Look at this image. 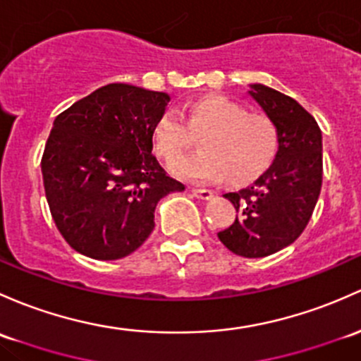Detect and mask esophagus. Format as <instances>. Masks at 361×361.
Here are the masks:
<instances>
[{
    "label": "esophagus",
    "mask_w": 361,
    "mask_h": 361,
    "mask_svg": "<svg viewBox=\"0 0 361 361\" xmlns=\"http://www.w3.org/2000/svg\"><path fill=\"white\" fill-rule=\"evenodd\" d=\"M192 193L197 197V199H202V200L212 199V192L207 190V188H192Z\"/></svg>",
    "instance_id": "esophagus-1"
}]
</instances>
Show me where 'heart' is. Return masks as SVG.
Here are the masks:
<instances>
[{"label":"heart","instance_id":"obj_1","mask_svg":"<svg viewBox=\"0 0 361 361\" xmlns=\"http://www.w3.org/2000/svg\"><path fill=\"white\" fill-rule=\"evenodd\" d=\"M188 128L206 130L199 136L202 150L171 166L185 180H212L242 187L257 180L273 164L280 149L276 124L264 114H247L223 94H206L190 105ZM187 128L174 109H166L152 128V145L159 159L173 162L188 147Z\"/></svg>","mask_w":361,"mask_h":361}]
</instances>
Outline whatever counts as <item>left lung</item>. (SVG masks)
Listing matches in <instances>:
<instances>
[{"label":"left lung","instance_id":"1","mask_svg":"<svg viewBox=\"0 0 361 361\" xmlns=\"http://www.w3.org/2000/svg\"><path fill=\"white\" fill-rule=\"evenodd\" d=\"M280 133L276 159L247 188L225 193L237 209L233 225L219 231L226 249L237 256L264 257L290 245L308 225L322 188V131L294 98L249 85Z\"/></svg>","mask_w":361,"mask_h":361}]
</instances>
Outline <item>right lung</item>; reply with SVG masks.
<instances>
[{
	"label": "right lung",
	"instance_id": "add662e5",
	"mask_svg": "<svg viewBox=\"0 0 361 361\" xmlns=\"http://www.w3.org/2000/svg\"><path fill=\"white\" fill-rule=\"evenodd\" d=\"M169 94L112 82L55 117L43 159L44 192L67 244L93 259L135 252L155 206L185 190L152 154V128Z\"/></svg>",
	"mask_w": 361,
	"mask_h": 361
}]
</instances>
